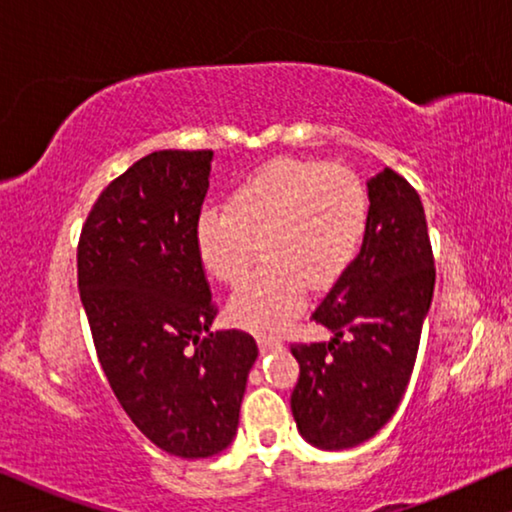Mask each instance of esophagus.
Returning <instances> with one entry per match:
<instances>
[{"label": "esophagus", "mask_w": 512, "mask_h": 512, "mask_svg": "<svg viewBox=\"0 0 512 512\" xmlns=\"http://www.w3.org/2000/svg\"><path fill=\"white\" fill-rule=\"evenodd\" d=\"M259 352L262 354H269V352H276V349H282V342L278 340H271V338H259Z\"/></svg>", "instance_id": "34e87169"}]
</instances>
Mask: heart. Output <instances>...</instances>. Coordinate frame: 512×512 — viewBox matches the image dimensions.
<instances>
[{
	"mask_svg": "<svg viewBox=\"0 0 512 512\" xmlns=\"http://www.w3.org/2000/svg\"><path fill=\"white\" fill-rule=\"evenodd\" d=\"M370 197L352 170L280 158L234 190L230 207L197 218V250L213 278L239 282L264 246L271 269L243 280L227 315L241 329L278 335L308 305V282L329 287L361 250Z\"/></svg>",
	"mask_w": 512,
	"mask_h": 512,
	"instance_id": "1",
	"label": "heart"
}]
</instances>
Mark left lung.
Listing matches in <instances>:
<instances>
[{"label":"left lung","instance_id":"obj_1","mask_svg":"<svg viewBox=\"0 0 512 512\" xmlns=\"http://www.w3.org/2000/svg\"><path fill=\"white\" fill-rule=\"evenodd\" d=\"M368 197L361 250L312 312L335 338L292 345L301 368L294 421L303 439L324 451L363 444L395 414L437 276L414 186L384 167L368 181Z\"/></svg>","mask_w":512,"mask_h":512}]
</instances>
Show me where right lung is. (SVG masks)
Instances as JSON below:
<instances>
[{"instance_id":"add662e5","label":"right lung","mask_w":512,"mask_h":512,"mask_svg":"<svg viewBox=\"0 0 512 512\" xmlns=\"http://www.w3.org/2000/svg\"><path fill=\"white\" fill-rule=\"evenodd\" d=\"M213 151H154L108 183L82 225L78 287L96 356L128 418L160 451L200 460L232 444L257 342L216 331L197 250Z\"/></svg>"}]
</instances>
